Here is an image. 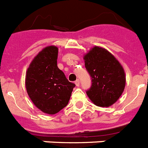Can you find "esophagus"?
<instances>
[{"instance_id": "1", "label": "esophagus", "mask_w": 148, "mask_h": 148, "mask_svg": "<svg viewBox=\"0 0 148 148\" xmlns=\"http://www.w3.org/2000/svg\"><path fill=\"white\" fill-rule=\"evenodd\" d=\"M75 85H76L77 87H79V85H80V82H79V79H77L76 81L75 82Z\"/></svg>"}]
</instances>
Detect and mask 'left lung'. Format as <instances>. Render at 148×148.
I'll use <instances>...</instances> for the list:
<instances>
[{"mask_svg": "<svg viewBox=\"0 0 148 148\" xmlns=\"http://www.w3.org/2000/svg\"><path fill=\"white\" fill-rule=\"evenodd\" d=\"M84 60L92 82L86 91L90 100L98 107L113 105L125 88L123 67L112 53L97 46L91 48L84 56Z\"/></svg>", "mask_w": 148, "mask_h": 148, "instance_id": "8db88e82", "label": "left lung"}]
</instances>
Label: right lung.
<instances>
[{
  "instance_id": "1",
  "label": "right lung",
  "mask_w": 148,
  "mask_h": 148,
  "mask_svg": "<svg viewBox=\"0 0 148 148\" xmlns=\"http://www.w3.org/2000/svg\"><path fill=\"white\" fill-rule=\"evenodd\" d=\"M57 56L56 46L46 47L33 59L25 75V88L33 103L52 115L68 104L75 86L57 67Z\"/></svg>"
}]
</instances>
